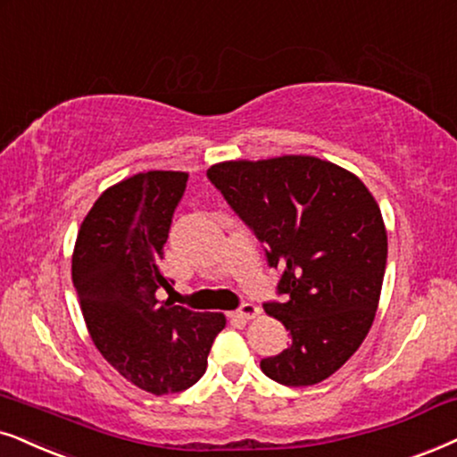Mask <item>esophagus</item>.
Segmentation results:
<instances>
[{
  "instance_id": "1",
  "label": "esophagus",
  "mask_w": 457,
  "mask_h": 457,
  "mask_svg": "<svg viewBox=\"0 0 457 457\" xmlns=\"http://www.w3.org/2000/svg\"><path fill=\"white\" fill-rule=\"evenodd\" d=\"M259 310L255 303H242L238 310L236 312H232V316L234 319H242V320H251V319H255V316H259Z\"/></svg>"
}]
</instances>
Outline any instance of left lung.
Instances as JSON below:
<instances>
[{"mask_svg": "<svg viewBox=\"0 0 457 457\" xmlns=\"http://www.w3.org/2000/svg\"><path fill=\"white\" fill-rule=\"evenodd\" d=\"M206 177L282 271V302L263 310L291 345L263 358L262 371L295 388L322 382L373 325L388 257L378 202L356 175L312 155L221 162Z\"/></svg>", "mask_w": 457, "mask_h": 457, "instance_id": "obj_1", "label": "left lung"}]
</instances>
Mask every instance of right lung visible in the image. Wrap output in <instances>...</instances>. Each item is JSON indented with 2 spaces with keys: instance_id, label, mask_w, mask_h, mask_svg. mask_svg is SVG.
<instances>
[{
  "instance_id": "1",
  "label": "right lung",
  "mask_w": 457,
  "mask_h": 457,
  "mask_svg": "<svg viewBox=\"0 0 457 457\" xmlns=\"http://www.w3.org/2000/svg\"><path fill=\"white\" fill-rule=\"evenodd\" d=\"M187 172L149 170L124 179L95 202L75 240L71 276L92 342L130 384L155 396L194 386L223 314L162 302L172 215Z\"/></svg>"
}]
</instances>
